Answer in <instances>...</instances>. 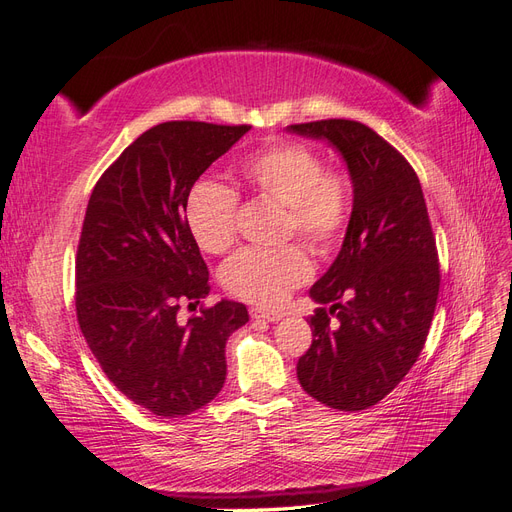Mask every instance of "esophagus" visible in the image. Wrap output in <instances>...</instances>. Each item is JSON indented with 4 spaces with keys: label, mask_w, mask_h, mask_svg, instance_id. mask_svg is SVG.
I'll return each mask as SVG.
<instances>
[{
    "label": "esophagus",
    "mask_w": 512,
    "mask_h": 512,
    "mask_svg": "<svg viewBox=\"0 0 512 512\" xmlns=\"http://www.w3.org/2000/svg\"><path fill=\"white\" fill-rule=\"evenodd\" d=\"M250 316H252L254 320H267V322H277V320H282V314L269 312V309H260V307L250 309Z\"/></svg>",
    "instance_id": "1"
}]
</instances>
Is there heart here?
Segmentation results:
<instances>
[{
    "instance_id": "b5f03b06",
    "label": "heart",
    "mask_w": 512,
    "mask_h": 512,
    "mask_svg": "<svg viewBox=\"0 0 512 512\" xmlns=\"http://www.w3.org/2000/svg\"><path fill=\"white\" fill-rule=\"evenodd\" d=\"M239 179L256 198L286 207V235H297L314 252L333 250L348 224L350 194L344 177L327 173L316 151L301 143H273L239 164ZM237 194L222 183L203 179L185 198V226L207 254H224L237 237ZM312 262L297 245L232 256L222 269V284L232 297L262 307L280 305L309 280Z\"/></svg>"
}]
</instances>
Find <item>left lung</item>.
Wrapping results in <instances>:
<instances>
[{"mask_svg": "<svg viewBox=\"0 0 512 512\" xmlns=\"http://www.w3.org/2000/svg\"><path fill=\"white\" fill-rule=\"evenodd\" d=\"M286 130L329 143L352 181L342 250L309 288L320 307L309 316L314 339L297 378L324 406L365 410L404 380L436 312L440 269L421 181L365 123L324 119Z\"/></svg>", "mask_w": 512, "mask_h": 512, "instance_id": "1", "label": "left lung"}]
</instances>
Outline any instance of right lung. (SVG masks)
<instances>
[{
	"mask_svg": "<svg viewBox=\"0 0 512 512\" xmlns=\"http://www.w3.org/2000/svg\"><path fill=\"white\" fill-rule=\"evenodd\" d=\"M250 126L166 121L143 132L91 192L76 254V318L106 378L162 418L185 416L222 391L226 339L250 320L222 299L179 320L209 294L207 265L185 198Z\"/></svg>",
	"mask_w": 512,
	"mask_h": 512,
	"instance_id": "1",
	"label": "right lung"
}]
</instances>
